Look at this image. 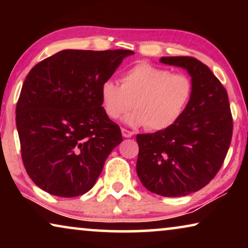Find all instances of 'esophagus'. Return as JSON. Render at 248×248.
<instances>
[{"instance_id":"obj_1","label":"esophagus","mask_w":248,"mask_h":248,"mask_svg":"<svg viewBox=\"0 0 248 248\" xmlns=\"http://www.w3.org/2000/svg\"><path fill=\"white\" fill-rule=\"evenodd\" d=\"M122 135H123L124 138H131L134 135V132L133 131H130V130H126V128H122Z\"/></svg>"}]
</instances>
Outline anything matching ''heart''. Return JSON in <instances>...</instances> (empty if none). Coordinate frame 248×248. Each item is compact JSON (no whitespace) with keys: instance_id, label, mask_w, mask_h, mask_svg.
Segmentation results:
<instances>
[{"instance_id":"heart-1","label":"heart","mask_w":248,"mask_h":248,"mask_svg":"<svg viewBox=\"0 0 248 248\" xmlns=\"http://www.w3.org/2000/svg\"><path fill=\"white\" fill-rule=\"evenodd\" d=\"M192 93V80L186 74L139 63L123 73L121 86L105 80L100 86V100L110 120L123 116L133 106L135 111L126 117L127 124L164 131L182 117Z\"/></svg>"}]
</instances>
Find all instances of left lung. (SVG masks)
Here are the masks:
<instances>
[{
    "instance_id": "left-lung-1",
    "label": "left lung",
    "mask_w": 248,
    "mask_h": 248,
    "mask_svg": "<svg viewBox=\"0 0 248 248\" xmlns=\"http://www.w3.org/2000/svg\"><path fill=\"white\" fill-rule=\"evenodd\" d=\"M160 63L187 70L193 93L172 126L137 135V172L150 192L177 198L203 188L220 170L232 142V116L227 90L201 61L169 56Z\"/></svg>"
}]
</instances>
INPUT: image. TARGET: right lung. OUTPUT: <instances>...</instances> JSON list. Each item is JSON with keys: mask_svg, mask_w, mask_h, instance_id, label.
<instances>
[{"mask_svg": "<svg viewBox=\"0 0 248 248\" xmlns=\"http://www.w3.org/2000/svg\"><path fill=\"white\" fill-rule=\"evenodd\" d=\"M127 49H64L30 70L16 103L21 157L32 182L49 194L74 198L93 187L121 128L105 114L100 86Z\"/></svg>", "mask_w": 248, "mask_h": 248, "instance_id": "add662e5", "label": "right lung"}]
</instances>
